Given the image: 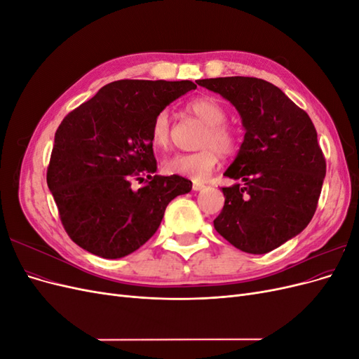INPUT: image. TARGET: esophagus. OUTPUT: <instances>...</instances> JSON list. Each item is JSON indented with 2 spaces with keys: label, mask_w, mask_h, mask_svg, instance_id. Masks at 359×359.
Instances as JSON below:
<instances>
[{
  "label": "esophagus",
  "mask_w": 359,
  "mask_h": 359,
  "mask_svg": "<svg viewBox=\"0 0 359 359\" xmlns=\"http://www.w3.org/2000/svg\"><path fill=\"white\" fill-rule=\"evenodd\" d=\"M203 189H205V184L198 182V181L193 182V190H194V191H201V190H203Z\"/></svg>",
  "instance_id": "1"
}]
</instances>
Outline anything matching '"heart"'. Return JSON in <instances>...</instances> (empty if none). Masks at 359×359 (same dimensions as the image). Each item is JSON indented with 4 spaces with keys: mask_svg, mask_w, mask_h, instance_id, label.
<instances>
[{
    "mask_svg": "<svg viewBox=\"0 0 359 359\" xmlns=\"http://www.w3.org/2000/svg\"><path fill=\"white\" fill-rule=\"evenodd\" d=\"M187 111L196 115L206 130L201 145L205 147L196 153H178L163 161V169L170 175H182L191 180H205L217 166L220 153L229 156L236 149L238 136L235 130L227 126L226 111L222 103L210 95L193 99L187 104ZM151 142L157 148H166L170 140V116L168 109L158 111L149 128Z\"/></svg>",
    "mask_w": 359,
    "mask_h": 359,
    "instance_id": "obj_1",
    "label": "heart"
}]
</instances>
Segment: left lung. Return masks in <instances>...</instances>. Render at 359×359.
<instances>
[{
    "mask_svg": "<svg viewBox=\"0 0 359 359\" xmlns=\"http://www.w3.org/2000/svg\"><path fill=\"white\" fill-rule=\"evenodd\" d=\"M241 116L244 140L224 177L215 231L233 247L265 255L306 229L316 211L327 163L310 116L264 79H199Z\"/></svg>",
    "mask_w": 359,
    "mask_h": 359,
    "instance_id": "obj_1",
    "label": "left lung"
}]
</instances>
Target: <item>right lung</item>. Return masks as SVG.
Returning a JSON list of instances; mask_svg holds the SVG:
<instances>
[{
  "label": "right lung",
  "mask_w": 359,
  "mask_h": 359,
  "mask_svg": "<svg viewBox=\"0 0 359 359\" xmlns=\"http://www.w3.org/2000/svg\"><path fill=\"white\" fill-rule=\"evenodd\" d=\"M194 88L190 81H115L62 119L46 180L73 243L124 257L156 233L168 203L191 190L180 175H154L149 128L158 111ZM133 179L146 184L135 191Z\"/></svg>",
  "instance_id": "obj_1"
}]
</instances>
